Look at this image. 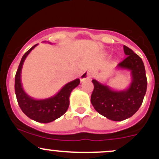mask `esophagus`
<instances>
[{"label":"esophagus","mask_w":159,"mask_h":159,"mask_svg":"<svg viewBox=\"0 0 159 159\" xmlns=\"http://www.w3.org/2000/svg\"><path fill=\"white\" fill-rule=\"evenodd\" d=\"M93 76V72L91 70H88V71L84 72L82 75H81V81H83L86 79L91 78Z\"/></svg>","instance_id":"esophagus-1"}]
</instances>
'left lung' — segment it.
I'll list each match as a JSON object with an SVG mask.
<instances>
[{
    "label": "left lung",
    "mask_w": 159,
    "mask_h": 159,
    "mask_svg": "<svg viewBox=\"0 0 159 159\" xmlns=\"http://www.w3.org/2000/svg\"><path fill=\"white\" fill-rule=\"evenodd\" d=\"M126 57L118 68L131 70V83L127 90L116 91L92 80L94 90L91 102L99 114L112 121H123L132 116L142 105L147 89V78L142 58L124 45Z\"/></svg>",
    "instance_id": "obj_1"
}]
</instances>
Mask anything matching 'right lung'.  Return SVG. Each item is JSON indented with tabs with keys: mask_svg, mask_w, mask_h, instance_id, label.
Masks as SVG:
<instances>
[{
	"mask_svg": "<svg viewBox=\"0 0 159 159\" xmlns=\"http://www.w3.org/2000/svg\"><path fill=\"white\" fill-rule=\"evenodd\" d=\"M37 45L38 44L34 45L22 57L16 72L14 90L19 106L28 118L38 122L49 123L60 118L67 111L70 92L80 84V80L78 78L66 84L57 94L49 98L35 100L28 95L22 87L20 73L25 58Z\"/></svg>",
	"mask_w": 159,
	"mask_h": 159,
	"instance_id": "right-lung-1",
	"label": "right lung"
}]
</instances>
